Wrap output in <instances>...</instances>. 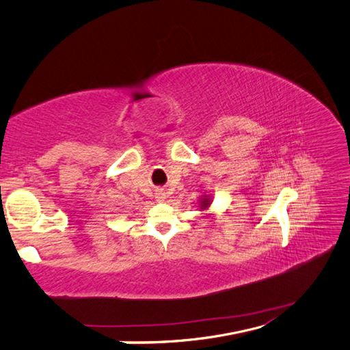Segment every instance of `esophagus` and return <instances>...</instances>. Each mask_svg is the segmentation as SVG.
I'll list each match as a JSON object with an SVG mask.
<instances>
[{"mask_svg":"<svg viewBox=\"0 0 350 350\" xmlns=\"http://www.w3.org/2000/svg\"><path fill=\"white\" fill-rule=\"evenodd\" d=\"M164 193H159V196H158V198H159V201H161V198H164V196H163Z\"/></svg>","mask_w":350,"mask_h":350,"instance_id":"34e87169","label":"esophagus"}]
</instances>
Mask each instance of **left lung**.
I'll use <instances>...</instances> for the list:
<instances>
[{"label": "left lung", "instance_id": "8db88e82", "mask_svg": "<svg viewBox=\"0 0 350 350\" xmlns=\"http://www.w3.org/2000/svg\"><path fill=\"white\" fill-rule=\"evenodd\" d=\"M208 205H210V198H204V200H202V202H201V208H202V210H204V208H207Z\"/></svg>", "mask_w": 350, "mask_h": 350}]
</instances>
